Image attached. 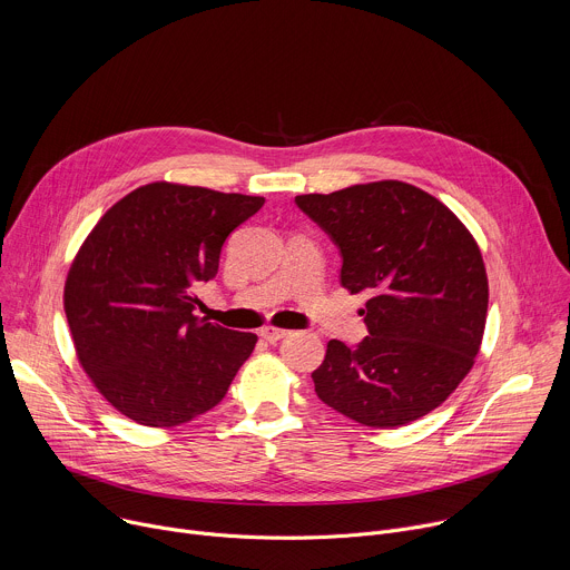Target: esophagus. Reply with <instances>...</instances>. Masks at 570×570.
I'll return each mask as SVG.
<instances>
[{
	"instance_id": "obj_1",
	"label": "esophagus",
	"mask_w": 570,
	"mask_h": 570,
	"mask_svg": "<svg viewBox=\"0 0 570 570\" xmlns=\"http://www.w3.org/2000/svg\"><path fill=\"white\" fill-rule=\"evenodd\" d=\"M259 336H262L266 343H277V341L286 338V336H288V332H286V330L271 327V324H266V327H262V330H259Z\"/></svg>"
}]
</instances>
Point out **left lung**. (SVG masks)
Listing matches in <instances>:
<instances>
[{
    "label": "left lung",
    "mask_w": 570,
    "mask_h": 570,
    "mask_svg": "<svg viewBox=\"0 0 570 570\" xmlns=\"http://www.w3.org/2000/svg\"><path fill=\"white\" fill-rule=\"evenodd\" d=\"M341 253V284L372 297L367 336L330 341L311 374L341 415L396 429L429 415L469 374L480 350L487 273L478 243L431 194L399 180L295 196Z\"/></svg>",
    "instance_id": "1"
}]
</instances>
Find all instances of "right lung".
<instances>
[{
    "label": "right lung",
    "instance_id": "add662e5",
    "mask_svg": "<svg viewBox=\"0 0 570 570\" xmlns=\"http://www.w3.org/2000/svg\"><path fill=\"white\" fill-rule=\"evenodd\" d=\"M262 196L150 183L112 205L80 246L65 313L80 365L128 420L178 426L225 396L257 336L194 311L225 238Z\"/></svg>",
    "mask_w": 570,
    "mask_h": 570
}]
</instances>
